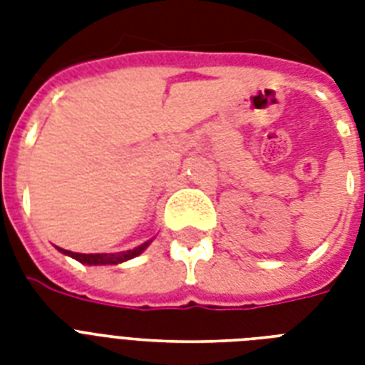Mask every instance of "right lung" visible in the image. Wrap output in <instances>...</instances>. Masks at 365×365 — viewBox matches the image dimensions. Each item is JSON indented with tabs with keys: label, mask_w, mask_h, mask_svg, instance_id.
<instances>
[{
	"label": "right lung",
	"mask_w": 365,
	"mask_h": 365,
	"mask_svg": "<svg viewBox=\"0 0 365 365\" xmlns=\"http://www.w3.org/2000/svg\"><path fill=\"white\" fill-rule=\"evenodd\" d=\"M149 246L148 242H143L142 246L138 248L126 250V252H119V254H77V252H70V250L58 248L62 254L70 255L73 259H77L79 263H85V265H117V263H123V261H128L132 257H136L143 252V250Z\"/></svg>",
	"instance_id": "1"
}]
</instances>
